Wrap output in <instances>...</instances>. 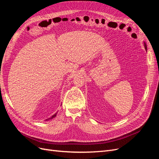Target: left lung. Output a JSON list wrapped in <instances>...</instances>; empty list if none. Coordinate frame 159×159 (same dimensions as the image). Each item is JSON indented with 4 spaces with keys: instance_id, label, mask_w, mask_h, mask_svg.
<instances>
[{
    "instance_id": "obj_1",
    "label": "left lung",
    "mask_w": 159,
    "mask_h": 159,
    "mask_svg": "<svg viewBox=\"0 0 159 159\" xmlns=\"http://www.w3.org/2000/svg\"><path fill=\"white\" fill-rule=\"evenodd\" d=\"M144 46H145V50H146V52H147V44H146V43L144 42Z\"/></svg>"
}]
</instances>
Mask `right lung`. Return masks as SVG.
<instances>
[{
    "label": "right lung",
    "mask_w": 159,
    "mask_h": 159,
    "mask_svg": "<svg viewBox=\"0 0 159 159\" xmlns=\"http://www.w3.org/2000/svg\"><path fill=\"white\" fill-rule=\"evenodd\" d=\"M57 111L55 113V114H54L52 115V116L51 117H50V118H48V119H46L45 121H49V120H50V119H52L53 118H54V117H56V115H57Z\"/></svg>",
    "instance_id": "add662e5"
}]
</instances>
